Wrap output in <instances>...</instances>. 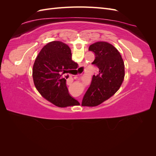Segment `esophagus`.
<instances>
[{
	"instance_id": "34e87169",
	"label": "esophagus",
	"mask_w": 156,
	"mask_h": 156,
	"mask_svg": "<svg viewBox=\"0 0 156 156\" xmlns=\"http://www.w3.org/2000/svg\"><path fill=\"white\" fill-rule=\"evenodd\" d=\"M78 100H79V101L80 102V103H81V101H82L81 98H78Z\"/></svg>"
}]
</instances>
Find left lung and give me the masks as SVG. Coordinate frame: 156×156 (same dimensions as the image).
I'll use <instances>...</instances> for the list:
<instances>
[{"label": "left lung", "mask_w": 156, "mask_h": 156, "mask_svg": "<svg viewBox=\"0 0 156 156\" xmlns=\"http://www.w3.org/2000/svg\"><path fill=\"white\" fill-rule=\"evenodd\" d=\"M88 49L95 54L92 64L99 68V72L93 75L82 106L95 107L107 100L120 88L125 76L124 62L119 51L108 42H96Z\"/></svg>", "instance_id": "left-lung-1"}]
</instances>
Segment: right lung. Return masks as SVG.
<instances>
[{
    "label": "right lung",
    "mask_w": 156,
    "mask_h": 156,
    "mask_svg": "<svg viewBox=\"0 0 156 156\" xmlns=\"http://www.w3.org/2000/svg\"><path fill=\"white\" fill-rule=\"evenodd\" d=\"M75 64L77 63L72 60V51L67 44L60 41L46 44L37 55L32 68L34 84L41 96L59 107L79 105L69 95L66 79L62 77Z\"/></svg>",
    "instance_id": "obj_1"
}]
</instances>
